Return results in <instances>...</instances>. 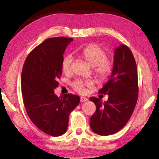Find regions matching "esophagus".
<instances>
[{
    "instance_id": "1",
    "label": "esophagus",
    "mask_w": 159,
    "mask_h": 159,
    "mask_svg": "<svg viewBox=\"0 0 159 159\" xmlns=\"http://www.w3.org/2000/svg\"><path fill=\"white\" fill-rule=\"evenodd\" d=\"M86 101H88V99L86 98H84V97H81V98H80V102H84Z\"/></svg>"
}]
</instances>
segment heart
<instances>
[{"mask_svg": "<svg viewBox=\"0 0 159 159\" xmlns=\"http://www.w3.org/2000/svg\"><path fill=\"white\" fill-rule=\"evenodd\" d=\"M83 57L85 61L93 66V72L96 77L101 80L107 79L111 75L113 70V61L107 58V53L105 50L96 44H90L83 49L82 52ZM73 57L71 55H66L61 61L62 70L69 73L71 71ZM92 85L90 81L76 80L72 83V87L76 92L84 93L86 86Z\"/></svg>", "mask_w": 159, "mask_h": 159, "instance_id": "b5f03b06", "label": "heart"}]
</instances>
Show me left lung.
<instances>
[{"label":"left lung","instance_id":"left-lung-1","mask_svg":"<svg viewBox=\"0 0 159 159\" xmlns=\"http://www.w3.org/2000/svg\"><path fill=\"white\" fill-rule=\"evenodd\" d=\"M99 93L108 100L91 97L96 111L90 120L92 130L99 135H110L124 127L130 119L138 98V70L131 50L124 44L114 50V66L109 79Z\"/></svg>","mask_w":159,"mask_h":159}]
</instances>
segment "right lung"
<instances>
[{"mask_svg":"<svg viewBox=\"0 0 159 159\" xmlns=\"http://www.w3.org/2000/svg\"><path fill=\"white\" fill-rule=\"evenodd\" d=\"M72 41L65 37L46 39L29 54L21 72V93L29 117L38 128L53 137L66 133L70 113L80 102L78 95L54 93L62 73L64 51Z\"/></svg>","mask_w":159,"mask_h":159,"instance_id":"right-lung-1","label":"right lung"}]
</instances>
